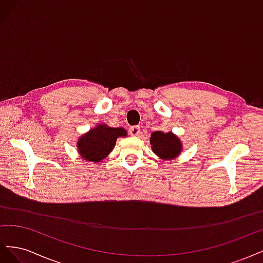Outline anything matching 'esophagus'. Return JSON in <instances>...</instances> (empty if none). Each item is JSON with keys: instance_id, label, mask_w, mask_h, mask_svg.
<instances>
[{"instance_id": "34e87169", "label": "esophagus", "mask_w": 263, "mask_h": 263, "mask_svg": "<svg viewBox=\"0 0 263 263\" xmlns=\"http://www.w3.org/2000/svg\"><path fill=\"white\" fill-rule=\"evenodd\" d=\"M129 134L134 137H137L139 136L140 134V127L139 126H132L129 128Z\"/></svg>"}]
</instances>
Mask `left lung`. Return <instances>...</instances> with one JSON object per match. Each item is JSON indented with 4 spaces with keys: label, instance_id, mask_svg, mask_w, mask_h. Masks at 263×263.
Returning <instances> with one entry per match:
<instances>
[{
    "label": "left lung",
    "instance_id": "8db88e82",
    "mask_svg": "<svg viewBox=\"0 0 263 263\" xmlns=\"http://www.w3.org/2000/svg\"><path fill=\"white\" fill-rule=\"evenodd\" d=\"M149 141L154 154L162 160H173L181 155L183 149L182 141L172 132H154Z\"/></svg>",
    "mask_w": 263,
    "mask_h": 263
}]
</instances>
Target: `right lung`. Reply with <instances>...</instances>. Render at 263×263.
Wrapping results in <instances>:
<instances>
[{
  "mask_svg": "<svg viewBox=\"0 0 263 263\" xmlns=\"http://www.w3.org/2000/svg\"><path fill=\"white\" fill-rule=\"evenodd\" d=\"M125 136H127V132L123 127L114 128L106 124H97L79 137L77 142L78 153L87 162H101L114 149L117 138Z\"/></svg>",
  "mask_w": 263,
  "mask_h": 263,
  "instance_id": "1",
  "label": "right lung"
}]
</instances>
